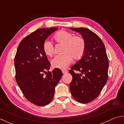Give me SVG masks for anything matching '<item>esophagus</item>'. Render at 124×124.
Returning a JSON list of instances; mask_svg holds the SVG:
<instances>
[{
  "instance_id": "1",
  "label": "esophagus",
  "mask_w": 124,
  "mask_h": 124,
  "mask_svg": "<svg viewBox=\"0 0 124 124\" xmlns=\"http://www.w3.org/2000/svg\"><path fill=\"white\" fill-rule=\"evenodd\" d=\"M62 72L64 74H66L67 73H68V70H62Z\"/></svg>"
}]
</instances>
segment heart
<instances>
[{
	"label": "heart",
	"mask_w": 124,
	"mask_h": 124,
	"mask_svg": "<svg viewBox=\"0 0 124 124\" xmlns=\"http://www.w3.org/2000/svg\"><path fill=\"white\" fill-rule=\"evenodd\" d=\"M54 39L57 43L64 44L63 54L57 55L51 60L53 67L59 69H66L73 62V58L78 59L84 54L85 43L80 36H74L70 32L61 30L54 35ZM43 50L45 55L51 57L54 54V46L51 42L45 40L43 44Z\"/></svg>",
	"instance_id": "obj_1"
}]
</instances>
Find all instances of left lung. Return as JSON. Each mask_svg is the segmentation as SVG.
I'll list each match as a JSON object with an SVG mask.
<instances>
[{
    "instance_id": "obj_1",
    "label": "left lung",
    "mask_w": 124,
    "mask_h": 124,
    "mask_svg": "<svg viewBox=\"0 0 124 124\" xmlns=\"http://www.w3.org/2000/svg\"><path fill=\"white\" fill-rule=\"evenodd\" d=\"M82 35L85 43L83 55L70 68L72 76L70 89L78 102L88 103L98 96L108 79V60L105 47L100 38L85 28H70ZM74 70L80 73H76Z\"/></svg>"
}]
</instances>
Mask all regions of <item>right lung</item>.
Returning a JSON list of instances; mask_svg holds the SVG:
<instances>
[{
  "mask_svg": "<svg viewBox=\"0 0 124 124\" xmlns=\"http://www.w3.org/2000/svg\"><path fill=\"white\" fill-rule=\"evenodd\" d=\"M57 29L35 30L22 40L17 49L14 59L16 82L25 97L36 105H46L51 102L55 85L62 75L57 68L48 71L50 63L43 50V42Z\"/></svg>",
  "mask_w": 124,
  "mask_h": 124,
  "instance_id": "right-lung-1",
  "label": "right lung"
}]
</instances>
